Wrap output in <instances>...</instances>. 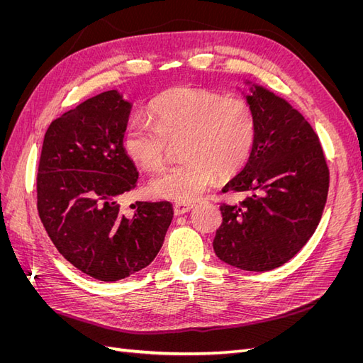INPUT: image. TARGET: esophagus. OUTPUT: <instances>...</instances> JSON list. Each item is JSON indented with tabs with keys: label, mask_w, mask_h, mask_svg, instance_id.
Returning a JSON list of instances; mask_svg holds the SVG:
<instances>
[{
	"label": "esophagus",
	"mask_w": 363,
	"mask_h": 363,
	"mask_svg": "<svg viewBox=\"0 0 363 363\" xmlns=\"http://www.w3.org/2000/svg\"><path fill=\"white\" fill-rule=\"evenodd\" d=\"M192 207H194V204H189V203H175L174 204V213L175 215H183L186 212H189Z\"/></svg>",
	"instance_id": "34e87169"
}]
</instances>
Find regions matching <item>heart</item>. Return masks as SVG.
<instances>
[{
	"label": "heart",
	"mask_w": 363,
	"mask_h": 363,
	"mask_svg": "<svg viewBox=\"0 0 363 363\" xmlns=\"http://www.w3.org/2000/svg\"><path fill=\"white\" fill-rule=\"evenodd\" d=\"M151 119L133 118L124 135L127 155L139 167L159 171L180 144L184 160L150 183L162 199L189 203L219 177H232L255 147L257 121L252 106L199 87L177 86L159 95L150 107Z\"/></svg>",
	"instance_id": "obj_1"
}]
</instances>
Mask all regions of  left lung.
Wrapping results in <instances>:
<instances>
[{
    "label": "left lung",
    "mask_w": 363,
    "mask_h": 363,
    "mask_svg": "<svg viewBox=\"0 0 363 363\" xmlns=\"http://www.w3.org/2000/svg\"><path fill=\"white\" fill-rule=\"evenodd\" d=\"M247 101L256 113V142L244 169L223 189L245 200L219 206L213 250L228 265L262 272L281 267L311 239L330 174L320 138L288 101L257 84Z\"/></svg>",
    "instance_id": "1"
}]
</instances>
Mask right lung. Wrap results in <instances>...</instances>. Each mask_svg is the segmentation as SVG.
I'll return each instance as SVG.
<instances>
[{
    "label": "right lung",
    "mask_w": 363,
    "mask_h": 363,
    "mask_svg": "<svg viewBox=\"0 0 363 363\" xmlns=\"http://www.w3.org/2000/svg\"><path fill=\"white\" fill-rule=\"evenodd\" d=\"M130 108L118 91H107L54 119L38 168V212L54 247L101 281L148 267L174 215L168 201L121 211L139 177L123 144Z\"/></svg>",
    "instance_id": "right-lung-1"
}]
</instances>
